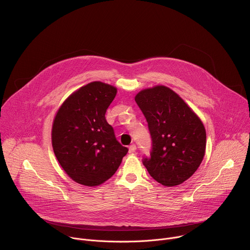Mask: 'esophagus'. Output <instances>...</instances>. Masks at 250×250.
<instances>
[{
    "label": "esophagus",
    "instance_id": "esophagus-1",
    "mask_svg": "<svg viewBox=\"0 0 250 250\" xmlns=\"http://www.w3.org/2000/svg\"><path fill=\"white\" fill-rule=\"evenodd\" d=\"M135 150H136V146H135V145H131V146H129V152H130V153L135 152Z\"/></svg>",
    "mask_w": 250,
    "mask_h": 250
}]
</instances>
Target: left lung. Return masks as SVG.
<instances>
[{
  "instance_id": "8db88e82",
  "label": "left lung",
  "mask_w": 250,
  "mask_h": 250,
  "mask_svg": "<svg viewBox=\"0 0 250 250\" xmlns=\"http://www.w3.org/2000/svg\"><path fill=\"white\" fill-rule=\"evenodd\" d=\"M151 136L150 156L142 163L158 183L180 185L196 172L206 150L204 125L187 104L165 86L135 96Z\"/></svg>"
}]
</instances>
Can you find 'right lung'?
I'll use <instances>...</instances> for the list:
<instances>
[{"label": "right lung", "instance_id": "add662e5", "mask_svg": "<svg viewBox=\"0 0 250 250\" xmlns=\"http://www.w3.org/2000/svg\"><path fill=\"white\" fill-rule=\"evenodd\" d=\"M116 94L111 85L89 83L71 95L56 114L53 151L64 171L79 184L92 187L104 183L128 151L104 117Z\"/></svg>", "mask_w": 250, "mask_h": 250}]
</instances>
